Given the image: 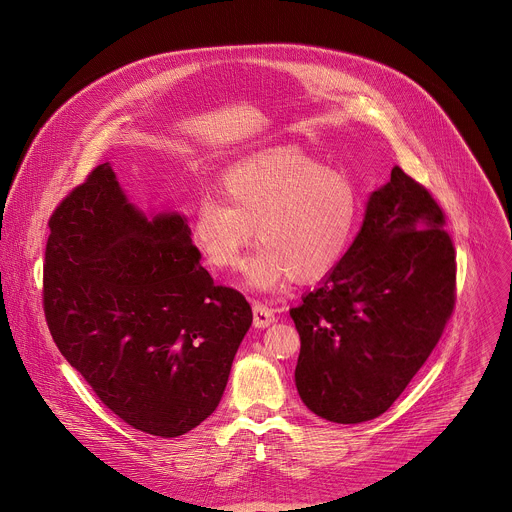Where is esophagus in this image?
Here are the masks:
<instances>
[{"label":"esophagus","mask_w":512,"mask_h":512,"mask_svg":"<svg viewBox=\"0 0 512 512\" xmlns=\"http://www.w3.org/2000/svg\"><path fill=\"white\" fill-rule=\"evenodd\" d=\"M273 322H275V312H273L271 308H267V306L255 302V304H253V324H255L257 328H267V326L273 324Z\"/></svg>","instance_id":"esophagus-1"}]
</instances>
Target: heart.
Returning a JSON list of instances; mask_svg holds the SVG:
<instances>
[{
  "label": "heart",
  "mask_w": 512,
  "mask_h": 512,
  "mask_svg": "<svg viewBox=\"0 0 512 512\" xmlns=\"http://www.w3.org/2000/svg\"><path fill=\"white\" fill-rule=\"evenodd\" d=\"M223 200L202 196L192 212V239L208 265L233 269L243 251L263 243L245 265L251 287L275 291L291 279L328 277L358 225L352 178L296 148H275L233 166L221 182Z\"/></svg>",
  "instance_id": "b5f03b06"
}]
</instances>
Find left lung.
<instances>
[{"instance_id": "8db88e82", "label": "left lung", "mask_w": 512, "mask_h": 512, "mask_svg": "<svg viewBox=\"0 0 512 512\" xmlns=\"http://www.w3.org/2000/svg\"><path fill=\"white\" fill-rule=\"evenodd\" d=\"M431 192L399 166L371 194L338 267L289 316L302 348L296 385L316 415L385 413L423 367L456 306V249Z\"/></svg>"}]
</instances>
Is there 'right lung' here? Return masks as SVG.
Returning <instances> with one entry per match:
<instances>
[{"label": "right lung", "mask_w": 512, "mask_h": 512, "mask_svg": "<svg viewBox=\"0 0 512 512\" xmlns=\"http://www.w3.org/2000/svg\"><path fill=\"white\" fill-rule=\"evenodd\" d=\"M42 308L62 356L133 429L178 437L221 401L253 312L200 265L180 214L148 221L109 164L54 208Z\"/></svg>", "instance_id": "right-lung-1"}]
</instances>
